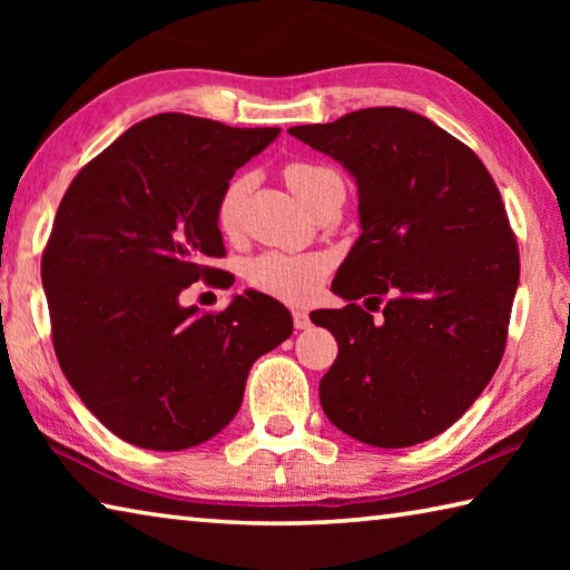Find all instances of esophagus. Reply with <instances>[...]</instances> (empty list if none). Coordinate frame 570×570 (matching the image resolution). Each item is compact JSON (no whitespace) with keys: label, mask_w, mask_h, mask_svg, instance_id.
I'll list each match as a JSON object with an SVG mask.
<instances>
[{"label":"esophagus","mask_w":570,"mask_h":570,"mask_svg":"<svg viewBox=\"0 0 570 570\" xmlns=\"http://www.w3.org/2000/svg\"><path fill=\"white\" fill-rule=\"evenodd\" d=\"M294 326L296 330H308V326H312V320H308V314L302 312V308H296L294 312Z\"/></svg>","instance_id":"esophagus-1"}]
</instances>
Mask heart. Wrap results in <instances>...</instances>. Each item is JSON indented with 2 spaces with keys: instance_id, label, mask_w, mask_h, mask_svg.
<instances>
[{
  "instance_id": "1",
  "label": "heart",
  "mask_w": 570,
  "mask_h": 570,
  "mask_svg": "<svg viewBox=\"0 0 570 570\" xmlns=\"http://www.w3.org/2000/svg\"><path fill=\"white\" fill-rule=\"evenodd\" d=\"M286 186L296 193V198L308 208L322 193L342 183L340 173L320 163L294 160L284 168ZM246 198V178H234L220 190L216 204V224L226 236H234L240 226V208ZM326 262L314 254H282V250H268L256 256L246 266L248 284L268 296L284 298V302H306L312 298L324 282Z\"/></svg>"
}]
</instances>
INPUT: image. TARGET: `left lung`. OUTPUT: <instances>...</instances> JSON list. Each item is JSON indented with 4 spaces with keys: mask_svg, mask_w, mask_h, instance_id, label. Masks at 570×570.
Masks as SVG:
<instances>
[{
    "mask_svg": "<svg viewBox=\"0 0 570 570\" xmlns=\"http://www.w3.org/2000/svg\"><path fill=\"white\" fill-rule=\"evenodd\" d=\"M288 132L340 160L360 193L362 234L332 284L350 304L312 314L340 344L320 382L324 414L374 448L435 438L505 350L520 258L495 180L465 142L404 108ZM382 295V321L355 304Z\"/></svg>",
    "mask_w": 570,
    "mask_h": 570,
    "instance_id": "1",
    "label": "left lung"
}]
</instances>
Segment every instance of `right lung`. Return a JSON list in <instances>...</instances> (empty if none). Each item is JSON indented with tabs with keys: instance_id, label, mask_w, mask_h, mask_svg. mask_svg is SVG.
Returning a JSON list of instances; mask_svg holds the SVG:
<instances>
[{
	"instance_id": "add662e5",
	"label": "right lung",
	"mask_w": 570,
	"mask_h": 570,
	"mask_svg": "<svg viewBox=\"0 0 570 570\" xmlns=\"http://www.w3.org/2000/svg\"><path fill=\"white\" fill-rule=\"evenodd\" d=\"M278 132L153 115L77 173L57 208L42 254L57 362L130 445L170 452L218 435L250 364L292 336L288 308L262 292L218 314L180 304L226 254L220 190Z\"/></svg>"
}]
</instances>
